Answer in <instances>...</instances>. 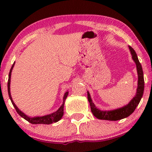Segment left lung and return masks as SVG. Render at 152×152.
Wrapping results in <instances>:
<instances>
[{
    "mask_svg": "<svg viewBox=\"0 0 152 152\" xmlns=\"http://www.w3.org/2000/svg\"><path fill=\"white\" fill-rule=\"evenodd\" d=\"M130 53L132 55L133 61L135 62L136 66L137 73H138V86L136 88V93L134 97L131 99V101L127 104L123 106V107L118 108V109L109 110V111H102L99 109L94 103L93 102L91 99V95L88 91H87V95H88V100L90 103V107L93 115L99 120H111V121H116L124 119L127 118L135 111L137 106L140 103V99L142 98L143 93H144V75H143V71L142 66L139 61L138 56H137L136 52L132 48L130 45H129Z\"/></svg>",
    "mask_w": 152,
    "mask_h": 152,
    "instance_id": "left-lung-1",
    "label": "left lung"
}]
</instances>
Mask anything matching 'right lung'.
Here are the masks:
<instances>
[{
	"mask_svg": "<svg viewBox=\"0 0 152 152\" xmlns=\"http://www.w3.org/2000/svg\"><path fill=\"white\" fill-rule=\"evenodd\" d=\"M14 64H15V61L14 62L13 65H12L11 69H10V73H9V78H8V82H7V91H8V94H9V97L10 100H11L12 104H13L14 107L15 108L16 111L17 113L19 114L20 117L24 118L25 120H26L27 121L30 122L31 124H50L52 123H54V122H57L61 119V118L63 117L64 115V103H65L66 99L68 95V91H67L65 93V94L64 95L63 97V103L61 105L59 109H58L57 111L53 112L50 114H48V115H45L43 116H37V117H30V116L27 115L25 114L23 112H22L20 110L18 109V108L16 107V105L14 104L13 99H12L11 93H10V82H11V75H12V70H13V68L14 66Z\"/></svg>",
	"mask_w": 152,
	"mask_h": 152,
	"instance_id": "obj_1",
	"label": "right lung"
}]
</instances>
